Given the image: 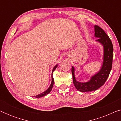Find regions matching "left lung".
Segmentation results:
<instances>
[{"label":"left lung","mask_w":121,"mask_h":121,"mask_svg":"<svg viewBox=\"0 0 121 121\" xmlns=\"http://www.w3.org/2000/svg\"><path fill=\"white\" fill-rule=\"evenodd\" d=\"M95 36L99 38L96 41L101 43L104 47L103 64L100 70L92 76L89 82H77L74 75V68L72 67L73 82L76 89L81 92L93 91L104 85L108 78L112 65L113 60V45L110 37L104 30L97 25H95Z\"/></svg>","instance_id":"8db88e82"}]
</instances>
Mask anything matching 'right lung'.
Masks as SVG:
<instances>
[{
	"mask_svg": "<svg viewBox=\"0 0 121 121\" xmlns=\"http://www.w3.org/2000/svg\"><path fill=\"white\" fill-rule=\"evenodd\" d=\"M57 65H56L55 67L53 68V70H52V73H53L54 71L55 70V69H56V68L57 67ZM53 84H54V79H53V77H52V82H51V84L50 86H49V88L47 90L45 91H44L43 92H42V93L39 94V95H36V96H35V97L39 98V97H41L44 96H45V95H47V94H49V92L51 91V90H52L53 86Z\"/></svg>",
	"mask_w": 121,
	"mask_h": 121,
	"instance_id": "right-lung-1",
	"label": "right lung"
}]
</instances>
